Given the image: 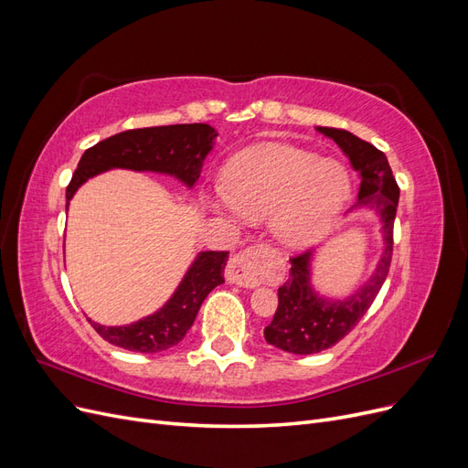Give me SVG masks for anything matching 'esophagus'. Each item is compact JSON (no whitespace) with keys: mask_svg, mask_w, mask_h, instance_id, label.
Wrapping results in <instances>:
<instances>
[{"mask_svg":"<svg viewBox=\"0 0 468 468\" xmlns=\"http://www.w3.org/2000/svg\"><path fill=\"white\" fill-rule=\"evenodd\" d=\"M267 275V251L265 248L253 246L244 250L239 256H234L226 265V279L234 285L253 289Z\"/></svg>","mask_w":468,"mask_h":468,"instance_id":"esophagus-1","label":"esophagus"}]
</instances>
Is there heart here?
<instances>
[{"instance_id":"heart-1","label":"heart","mask_w":468,"mask_h":468,"mask_svg":"<svg viewBox=\"0 0 468 468\" xmlns=\"http://www.w3.org/2000/svg\"><path fill=\"white\" fill-rule=\"evenodd\" d=\"M346 167L289 144H260L230 162L224 199L238 217L265 220L282 248L314 246L349 199Z\"/></svg>"}]
</instances>
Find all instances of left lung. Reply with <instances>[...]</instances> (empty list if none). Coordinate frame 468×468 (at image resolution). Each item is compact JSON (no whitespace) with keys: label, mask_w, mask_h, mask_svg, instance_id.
<instances>
[{"label":"left lung","mask_w":468,"mask_h":468,"mask_svg":"<svg viewBox=\"0 0 468 468\" xmlns=\"http://www.w3.org/2000/svg\"><path fill=\"white\" fill-rule=\"evenodd\" d=\"M316 131L342 148L361 179L357 205L351 212L371 210L380 224V253L375 269L361 285L344 299L322 294L313 281L314 251L291 260L285 285L279 287V306L263 330L265 342L294 356H313L335 346L369 310L385 282L392 258V226L399 207V186L387 155L347 131L316 126Z\"/></svg>","instance_id":"left-lung-1"}]
</instances>
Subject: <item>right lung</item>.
Instances as JSON below:
<instances>
[{
	"label": "right lung",
	"instance_id": "right-lung-1",
	"mask_svg": "<svg viewBox=\"0 0 468 468\" xmlns=\"http://www.w3.org/2000/svg\"><path fill=\"white\" fill-rule=\"evenodd\" d=\"M218 133L205 122L152 126L109 136L83 152L66 189V210L88 179L109 169H131L176 177L193 189ZM229 251H199L174 294L155 313L124 325L90 324L105 342L138 353H158L177 346L193 325L207 294L224 282Z\"/></svg>",
	"mask_w": 468,
	"mask_h": 468
}]
</instances>
